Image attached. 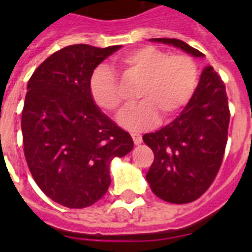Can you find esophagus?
<instances>
[{"mask_svg": "<svg viewBox=\"0 0 252 252\" xmlns=\"http://www.w3.org/2000/svg\"><path fill=\"white\" fill-rule=\"evenodd\" d=\"M131 136H132V140H133V142H135V145H139V144H141L142 137L140 133H131Z\"/></svg>", "mask_w": 252, "mask_h": 252, "instance_id": "1", "label": "esophagus"}]
</instances>
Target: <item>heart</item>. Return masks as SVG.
Here are the masks:
<instances>
[{
	"label": "heart",
	"instance_id": "b5f03b06",
	"mask_svg": "<svg viewBox=\"0 0 252 252\" xmlns=\"http://www.w3.org/2000/svg\"><path fill=\"white\" fill-rule=\"evenodd\" d=\"M128 79L141 81L136 92L140 102L120 116L122 127L142 131L158 121L166 122L189 103L199 81L198 64L188 54H170L155 46L133 49L115 60ZM90 93L99 108L117 113L124 103L115 72L101 64L90 77Z\"/></svg>",
	"mask_w": 252,
	"mask_h": 252
}]
</instances>
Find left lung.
<instances>
[{
    "label": "left lung",
    "instance_id": "obj_1",
    "mask_svg": "<svg viewBox=\"0 0 252 252\" xmlns=\"http://www.w3.org/2000/svg\"><path fill=\"white\" fill-rule=\"evenodd\" d=\"M153 41L204 54L178 39ZM230 108L226 88L212 66H206L192 99L173 122L142 139L153 150L146 179L154 194L169 203L193 202L206 193L221 168L228 135Z\"/></svg>",
    "mask_w": 252,
    "mask_h": 252
}]
</instances>
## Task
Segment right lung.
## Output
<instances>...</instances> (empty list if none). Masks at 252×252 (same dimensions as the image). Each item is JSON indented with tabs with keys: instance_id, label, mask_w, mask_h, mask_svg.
Listing matches in <instances>:
<instances>
[{
	"instance_id": "obj_1",
	"label": "right lung",
	"mask_w": 252,
	"mask_h": 252,
	"mask_svg": "<svg viewBox=\"0 0 252 252\" xmlns=\"http://www.w3.org/2000/svg\"><path fill=\"white\" fill-rule=\"evenodd\" d=\"M120 48L65 46L28 83L21 116L26 162L39 188L68 208L101 199L111 184V160L133 148L130 133L101 112L88 87L95 66Z\"/></svg>"
}]
</instances>
